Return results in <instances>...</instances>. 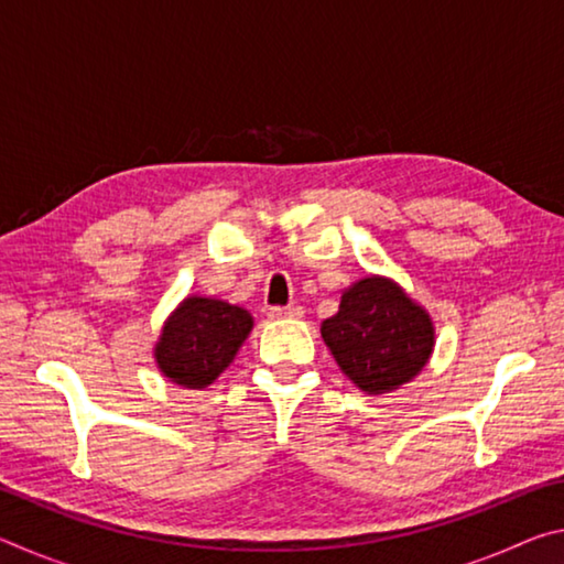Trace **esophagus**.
Returning <instances> with one entry per match:
<instances>
[{"label": "esophagus", "instance_id": "obj_1", "mask_svg": "<svg viewBox=\"0 0 564 564\" xmlns=\"http://www.w3.org/2000/svg\"><path fill=\"white\" fill-rule=\"evenodd\" d=\"M271 318H301L303 316V305L291 303V305H273Z\"/></svg>", "mask_w": 564, "mask_h": 564}]
</instances>
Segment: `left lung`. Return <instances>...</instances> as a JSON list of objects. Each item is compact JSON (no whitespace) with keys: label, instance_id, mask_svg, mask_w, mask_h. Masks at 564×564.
<instances>
[{"label":"left lung","instance_id":"1","mask_svg":"<svg viewBox=\"0 0 564 564\" xmlns=\"http://www.w3.org/2000/svg\"><path fill=\"white\" fill-rule=\"evenodd\" d=\"M333 358L366 393H388L415 378L431 358V316L393 281H358L321 326Z\"/></svg>","mask_w":564,"mask_h":564}]
</instances>
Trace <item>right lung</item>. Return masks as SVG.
<instances>
[{
    "label": "right lung",
    "mask_w": 564,
    "mask_h": 564,
    "mask_svg": "<svg viewBox=\"0 0 564 564\" xmlns=\"http://www.w3.org/2000/svg\"><path fill=\"white\" fill-rule=\"evenodd\" d=\"M251 326V313L238 305L191 295L161 330V373L184 388H206L228 368Z\"/></svg>",
    "instance_id": "1"
}]
</instances>
